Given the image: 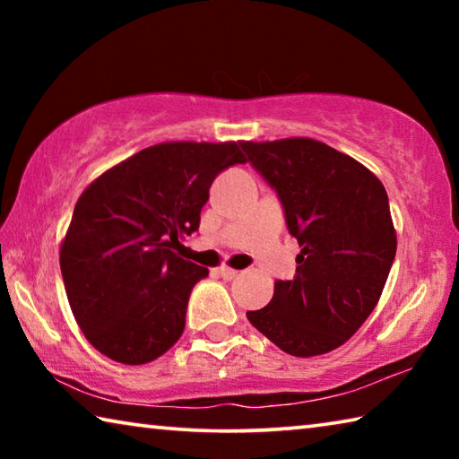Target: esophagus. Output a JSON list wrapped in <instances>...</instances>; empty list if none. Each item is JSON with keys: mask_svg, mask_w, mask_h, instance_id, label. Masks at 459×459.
<instances>
[{"mask_svg": "<svg viewBox=\"0 0 459 459\" xmlns=\"http://www.w3.org/2000/svg\"><path fill=\"white\" fill-rule=\"evenodd\" d=\"M216 273H219V277L227 279V281H230V279L237 277V271L230 269V267H219V269H216Z\"/></svg>", "mask_w": 459, "mask_h": 459, "instance_id": "1", "label": "esophagus"}]
</instances>
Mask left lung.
<instances>
[{
	"instance_id": "8db88e82",
	"label": "left lung",
	"mask_w": 459,
	"mask_h": 459,
	"mask_svg": "<svg viewBox=\"0 0 459 459\" xmlns=\"http://www.w3.org/2000/svg\"><path fill=\"white\" fill-rule=\"evenodd\" d=\"M247 161L281 202L301 253L273 299L248 322L291 356L325 354L352 338L385 290L397 253L385 186L351 155L307 137L243 142Z\"/></svg>"
}]
</instances>
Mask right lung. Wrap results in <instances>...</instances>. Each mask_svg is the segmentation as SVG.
<instances>
[{
  "label": "right lung",
  "mask_w": 459,
  "mask_h": 459,
  "mask_svg": "<svg viewBox=\"0 0 459 459\" xmlns=\"http://www.w3.org/2000/svg\"><path fill=\"white\" fill-rule=\"evenodd\" d=\"M245 164L235 142H172L142 150L82 192L60 247L76 324L121 364H145L180 340L192 287L208 269L176 253L200 227L222 169Z\"/></svg>",
  "instance_id": "add662e5"
}]
</instances>
